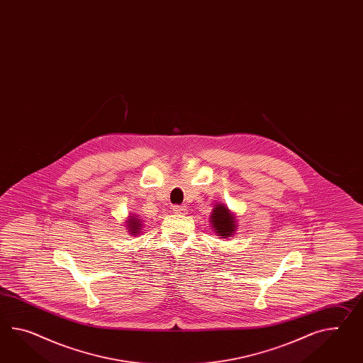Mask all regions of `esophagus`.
<instances>
[{
	"label": "esophagus",
	"instance_id": "34e87169",
	"mask_svg": "<svg viewBox=\"0 0 363 363\" xmlns=\"http://www.w3.org/2000/svg\"><path fill=\"white\" fill-rule=\"evenodd\" d=\"M185 211L186 206H174V207H173V213H178V215L185 213Z\"/></svg>",
	"mask_w": 363,
	"mask_h": 363
}]
</instances>
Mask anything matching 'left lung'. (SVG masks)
<instances>
[{
    "mask_svg": "<svg viewBox=\"0 0 363 363\" xmlns=\"http://www.w3.org/2000/svg\"><path fill=\"white\" fill-rule=\"evenodd\" d=\"M236 215L230 211L225 204L218 203L213 206L210 215V223L213 232L220 236V239H228L235 235L238 230Z\"/></svg>",
    "mask_w": 363,
    "mask_h": 363,
    "instance_id": "1",
    "label": "left lung"
}]
</instances>
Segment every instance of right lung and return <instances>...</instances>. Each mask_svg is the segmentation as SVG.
<instances>
[{"label":"right lung","mask_w":363,"mask_h":363,"mask_svg":"<svg viewBox=\"0 0 363 363\" xmlns=\"http://www.w3.org/2000/svg\"><path fill=\"white\" fill-rule=\"evenodd\" d=\"M125 228L131 236H138L139 233H142L143 221L138 213H130L125 220Z\"/></svg>","instance_id":"right-lung-1"}]
</instances>
